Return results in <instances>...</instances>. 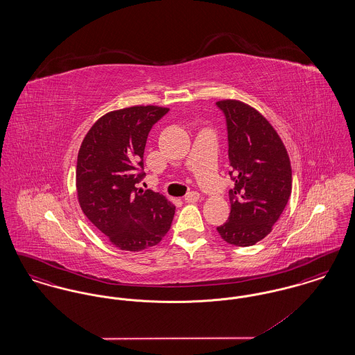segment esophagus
I'll list each match as a JSON object with an SVG mask.
<instances>
[{
	"label": "esophagus",
	"instance_id": "obj_1",
	"mask_svg": "<svg viewBox=\"0 0 355 355\" xmlns=\"http://www.w3.org/2000/svg\"><path fill=\"white\" fill-rule=\"evenodd\" d=\"M198 200H200V193H197V191H190L185 196V201L187 203L197 202Z\"/></svg>",
	"mask_w": 355,
	"mask_h": 355
}]
</instances>
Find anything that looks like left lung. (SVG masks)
<instances>
[{"instance_id": "obj_1", "label": "left lung", "mask_w": 355, "mask_h": 355, "mask_svg": "<svg viewBox=\"0 0 355 355\" xmlns=\"http://www.w3.org/2000/svg\"><path fill=\"white\" fill-rule=\"evenodd\" d=\"M227 128L230 216L217 227L234 246H252L271 232L291 194V166L284 142L261 113L234 100L218 101Z\"/></svg>"}]
</instances>
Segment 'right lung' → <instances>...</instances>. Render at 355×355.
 Listing matches in <instances>:
<instances>
[{
    "instance_id": "add662e5",
    "label": "right lung",
    "mask_w": 355,
    "mask_h": 355,
    "mask_svg": "<svg viewBox=\"0 0 355 355\" xmlns=\"http://www.w3.org/2000/svg\"><path fill=\"white\" fill-rule=\"evenodd\" d=\"M169 109L132 106L98 119L81 144L76 185L87 220L121 250L141 252L169 232L175 206L162 194L138 189L153 125Z\"/></svg>"
}]
</instances>
